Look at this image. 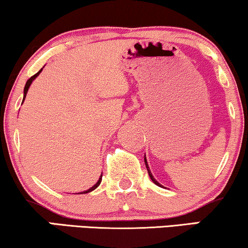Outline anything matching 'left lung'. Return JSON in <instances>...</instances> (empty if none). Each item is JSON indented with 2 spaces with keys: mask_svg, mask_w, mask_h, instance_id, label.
Listing matches in <instances>:
<instances>
[{
  "mask_svg": "<svg viewBox=\"0 0 248 248\" xmlns=\"http://www.w3.org/2000/svg\"><path fill=\"white\" fill-rule=\"evenodd\" d=\"M145 163H146V168H147V171H148V175H149V177H151V179L153 180V182H154L155 183V184H156L157 186H162L161 184H160V183H157L156 182V180H155V178H154V177H153V175H152V172H151V170H149L148 169V164H147V160H146V157H145Z\"/></svg>",
  "mask_w": 248,
  "mask_h": 248,
  "instance_id": "8db88e82",
  "label": "left lung"
}]
</instances>
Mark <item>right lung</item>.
Returning <instances> with one entry per match:
<instances>
[{"label":"right lung","instance_id":"obj_1","mask_svg":"<svg viewBox=\"0 0 248 248\" xmlns=\"http://www.w3.org/2000/svg\"><path fill=\"white\" fill-rule=\"evenodd\" d=\"M41 71H42V69H41V70H40V71H39L38 73H35V75H34V76H32V77H31V78L29 79V80H27V81H26L25 88H24V99H23V101H24V100H25V96H26V94H27V91H29V88H30V86H31V84H32V81H33V80H34V79H35L36 77H38V75H39V73H40V72H41ZM101 180H102V175H101V177H100V178H99V180H97V183H96V184H95V185H94V186H92V187H91L90 189H87V191H85V192H84V193H88V192H91V191H93V189H95V188L97 187V186H99V185H100Z\"/></svg>","mask_w":248,"mask_h":248}]
</instances>
